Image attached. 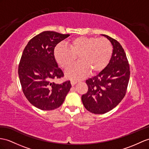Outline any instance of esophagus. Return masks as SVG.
Instances as JSON below:
<instances>
[{
  "instance_id": "obj_1",
  "label": "esophagus",
  "mask_w": 149,
  "mask_h": 149,
  "mask_svg": "<svg viewBox=\"0 0 149 149\" xmlns=\"http://www.w3.org/2000/svg\"><path fill=\"white\" fill-rule=\"evenodd\" d=\"M78 83L77 81H75V80H71V84L72 86H74L75 84H77Z\"/></svg>"
}]
</instances>
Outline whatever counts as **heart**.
Segmentation results:
<instances>
[{
    "mask_svg": "<svg viewBox=\"0 0 149 149\" xmlns=\"http://www.w3.org/2000/svg\"><path fill=\"white\" fill-rule=\"evenodd\" d=\"M68 48L57 45L54 55L57 64L66 70L75 62L78 57L79 63L66 72L69 78L81 79L90 71L95 74L102 71L107 66L112 57L113 47L105 38L78 37L67 43Z\"/></svg>",
    "mask_w": 149,
    "mask_h": 149,
    "instance_id": "b5f03b06",
    "label": "heart"
}]
</instances>
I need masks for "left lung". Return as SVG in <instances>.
Listing matches in <instances>:
<instances>
[{
    "label": "left lung",
    "mask_w": 149,
    "mask_h": 149,
    "mask_svg": "<svg viewBox=\"0 0 149 149\" xmlns=\"http://www.w3.org/2000/svg\"><path fill=\"white\" fill-rule=\"evenodd\" d=\"M102 35L113 47L112 57L104 70L86 80L88 90L81 96L86 109L97 114L106 113L118 106L126 95L130 75L128 61L120 43Z\"/></svg>",
    "instance_id": "obj_1"
}]
</instances>
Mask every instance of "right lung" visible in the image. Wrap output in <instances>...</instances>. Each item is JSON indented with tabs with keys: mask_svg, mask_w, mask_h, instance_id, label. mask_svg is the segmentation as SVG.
Instances as JSON below:
<instances>
[{
	"mask_svg": "<svg viewBox=\"0 0 149 149\" xmlns=\"http://www.w3.org/2000/svg\"><path fill=\"white\" fill-rule=\"evenodd\" d=\"M70 35L43 31L31 38L23 50L18 66L20 83L28 100L39 109L60 107L71 88L69 80L61 84L54 82L64 77L54 57V49Z\"/></svg>",
	"mask_w": 149,
	"mask_h": 149,
	"instance_id": "add662e5",
	"label": "right lung"
}]
</instances>
